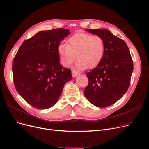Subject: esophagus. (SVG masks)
Segmentation results:
<instances>
[{
  "instance_id": "34e87169",
  "label": "esophagus",
  "mask_w": 149,
  "mask_h": 149,
  "mask_svg": "<svg viewBox=\"0 0 149 149\" xmlns=\"http://www.w3.org/2000/svg\"><path fill=\"white\" fill-rule=\"evenodd\" d=\"M79 74V73L78 72H77L76 70H72V77H74V78L76 77Z\"/></svg>"
}]
</instances>
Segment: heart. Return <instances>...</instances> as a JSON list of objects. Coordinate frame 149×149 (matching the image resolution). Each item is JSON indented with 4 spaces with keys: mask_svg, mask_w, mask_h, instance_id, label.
Here are the masks:
<instances>
[{
    "mask_svg": "<svg viewBox=\"0 0 149 149\" xmlns=\"http://www.w3.org/2000/svg\"><path fill=\"white\" fill-rule=\"evenodd\" d=\"M105 50V41L101 36L79 32L68 39L67 45L60 44L58 52L64 66H70L77 58L76 67L83 70L98 66L103 59Z\"/></svg>",
    "mask_w": 149,
    "mask_h": 149,
    "instance_id": "b5f03b06",
    "label": "heart"
}]
</instances>
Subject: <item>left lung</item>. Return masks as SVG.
Masks as SVG:
<instances>
[{
    "instance_id": "1",
    "label": "left lung",
    "mask_w": 149,
    "mask_h": 149,
    "mask_svg": "<svg viewBox=\"0 0 149 149\" xmlns=\"http://www.w3.org/2000/svg\"><path fill=\"white\" fill-rule=\"evenodd\" d=\"M101 36L105 44L103 59L86 74L89 82L84 94L94 106L105 108L119 100L130 86L133 63L125 42L107 29H89Z\"/></svg>"
}]
</instances>
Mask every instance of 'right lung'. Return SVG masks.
Masks as SVG:
<instances>
[{"label": "right lung", "mask_w": 149, "mask_h": 149, "mask_svg": "<svg viewBox=\"0 0 149 149\" xmlns=\"http://www.w3.org/2000/svg\"><path fill=\"white\" fill-rule=\"evenodd\" d=\"M69 30L55 29L38 32L23 42L12 64L15 87L29 104L47 109L58 100L71 70L60 63L58 48Z\"/></svg>", "instance_id": "add662e5"}]
</instances>
